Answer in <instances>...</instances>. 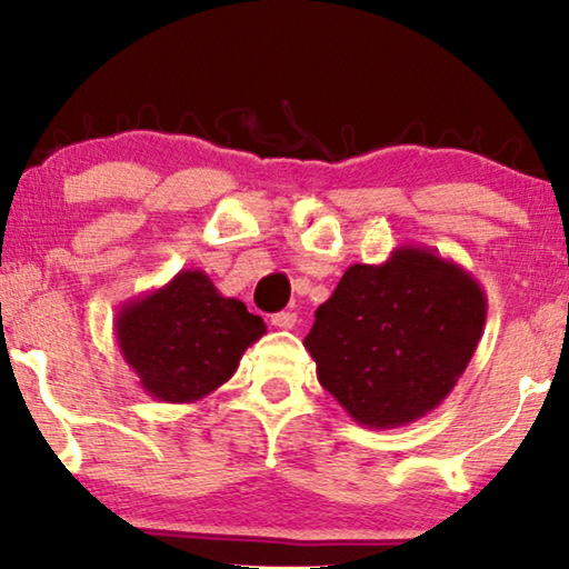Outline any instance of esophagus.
Returning a JSON list of instances; mask_svg holds the SVG:
<instances>
[{
    "label": "esophagus",
    "mask_w": 569,
    "mask_h": 569,
    "mask_svg": "<svg viewBox=\"0 0 569 569\" xmlns=\"http://www.w3.org/2000/svg\"><path fill=\"white\" fill-rule=\"evenodd\" d=\"M298 323V313H290V310H282V313H274L271 316V326L274 329H292V326Z\"/></svg>",
    "instance_id": "1"
}]
</instances>
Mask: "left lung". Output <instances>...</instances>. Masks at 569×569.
Segmentation results:
<instances>
[{"instance_id":"obj_1","label":"left lung","mask_w":569,"mask_h":569,"mask_svg":"<svg viewBox=\"0 0 569 569\" xmlns=\"http://www.w3.org/2000/svg\"><path fill=\"white\" fill-rule=\"evenodd\" d=\"M487 295L461 263L399 246L352 263L316 310L306 349L316 376L357 425L393 430L440 407L471 362Z\"/></svg>"}]
</instances>
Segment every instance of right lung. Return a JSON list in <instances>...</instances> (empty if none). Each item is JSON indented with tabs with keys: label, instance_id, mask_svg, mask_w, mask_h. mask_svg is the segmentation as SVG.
Listing matches in <instances>:
<instances>
[{
	"label": "right lung",
	"instance_id": "obj_1",
	"mask_svg": "<svg viewBox=\"0 0 569 569\" xmlns=\"http://www.w3.org/2000/svg\"><path fill=\"white\" fill-rule=\"evenodd\" d=\"M113 331L147 396L193 403L228 383L267 323L220 295L201 269H183L168 284L123 302Z\"/></svg>",
	"mask_w": 569,
	"mask_h": 569
}]
</instances>
